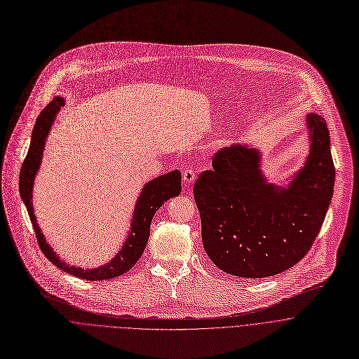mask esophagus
Masks as SVG:
<instances>
[{"label":"esophagus","instance_id":"obj_1","mask_svg":"<svg viewBox=\"0 0 359 359\" xmlns=\"http://www.w3.org/2000/svg\"><path fill=\"white\" fill-rule=\"evenodd\" d=\"M195 177H196V172H195V170H192V168H185L184 172H182V181H184V184H187V185L192 184V182L195 181Z\"/></svg>","mask_w":359,"mask_h":359}]
</instances>
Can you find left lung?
Masks as SVG:
<instances>
[{"label": "left lung", "instance_id": "1", "mask_svg": "<svg viewBox=\"0 0 359 359\" xmlns=\"http://www.w3.org/2000/svg\"><path fill=\"white\" fill-rule=\"evenodd\" d=\"M306 124L310 151L289 187L269 184L260 151L246 144L215 154L213 170L194 184L203 249L225 273L250 280L278 274L299 263L320 233L335 168L325 120L310 113Z\"/></svg>", "mask_w": 359, "mask_h": 359}]
</instances>
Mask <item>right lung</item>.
<instances>
[{
  "label": "right lung",
  "instance_id": "obj_1",
  "mask_svg": "<svg viewBox=\"0 0 359 359\" xmlns=\"http://www.w3.org/2000/svg\"><path fill=\"white\" fill-rule=\"evenodd\" d=\"M63 104H65V100L62 97H55L41 111V114L35 121L28 154L21 167L20 194L29 213L31 224L34 226L38 245L48 260H50L60 270L69 274H74L76 277H81L83 280L99 281V280H109L113 277H118L126 271H128L138 262L142 252H144L149 242V236H150V225L153 222L156 212L160 209V206L164 205L165 201L181 194V172L178 170H174L168 174H164L151 180L150 182H147L144 187H142L134 208L128 236L126 238L120 252L109 263L103 264L102 267L86 269V270L75 266H69L52 250L50 245L46 242L45 236L42 235V231L39 229V225L36 224L34 206H32L34 180L42 161L45 142L50 131V127L55 121V117Z\"/></svg>",
  "mask_w": 359,
  "mask_h": 359
}]
</instances>
